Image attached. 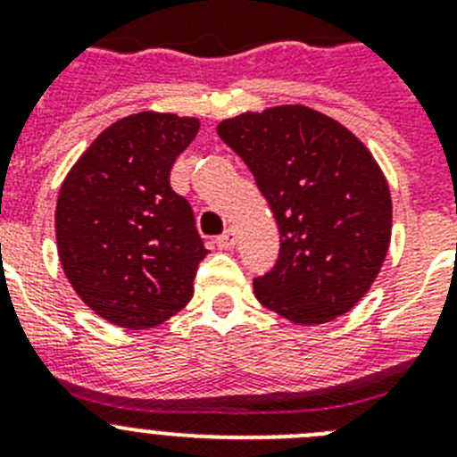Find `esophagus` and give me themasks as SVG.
I'll list each match as a JSON object with an SVG mask.
<instances>
[{"mask_svg":"<svg viewBox=\"0 0 457 457\" xmlns=\"http://www.w3.org/2000/svg\"><path fill=\"white\" fill-rule=\"evenodd\" d=\"M217 247L220 249H233L236 247V231L233 228H226L220 237H217Z\"/></svg>","mask_w":457,"mask_h":457,"instance_id":"obj_1","label":"esophagus"}]
</instances>
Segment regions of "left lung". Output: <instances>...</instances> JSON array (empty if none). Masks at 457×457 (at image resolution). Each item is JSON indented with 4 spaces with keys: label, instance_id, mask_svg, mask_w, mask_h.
Returning <instances> with one entry per match:
<instances>
[{
    "label": "left lung",
    "instance_id": "obj_1",
    "mask_svg": "<svg viewBox=\"0 0 457 457\" xmlns=\"http://www.w3.org/2000/svg\"><path fill=\"white\" fill-rule=\"evenodd\" d=\"M217 135L253 173L278 226V261L253 278L265 309L295 325L348 313L378 278L391 242V194L373 153L306 104L245 112Z\"/></svg>",
    "mask_w": 457,
    "mask_h": 457
}]
</instances>
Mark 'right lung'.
<instances>
[{
  "label": "right lung",
  "mask_w": 457,
  "mask_h": 457,
  "mask_svg": "<svg viewBox=\"0 0 457 457\" xmlns=\"http://www.w3.org/2000/svg\"><path fill=\"white\" fill-rule=\"evenodd\" d=\"M196 116L139 112L104 128L63 179L56 252L79 300L125 329L176 316L194 295L205 247L192 208L169 185Z\"/></svg>",
  "instance_id": "right-lung-1"
}]
</instances>
